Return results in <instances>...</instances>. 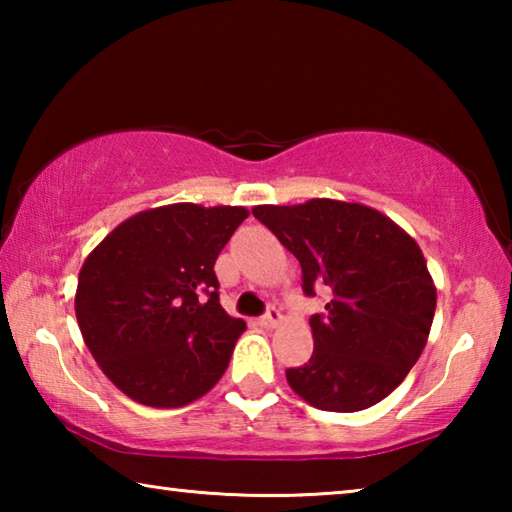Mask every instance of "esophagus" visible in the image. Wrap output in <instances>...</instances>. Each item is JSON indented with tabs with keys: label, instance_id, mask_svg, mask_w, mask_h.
<instances>
[{
	"label": "esophagus",
	"instance_id": "esophagus-1",
	"mask_svg": "<svg viewBox=\"0 0 512 512\" xmlns=\"http://www.w3.org/2000/svg\"><path fill=\"white\" fill-rule=\"evenodd\" d=\"M282 311L280 309H275V307H271V309H268L266 311V314L262 316V318H259V323H262L264 327H277V325H280L282 323Z\"/></svg>",
	"mask_w": 512,
	"mask_h": 512
}]
</instances>
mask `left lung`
Masks as SVG:
<instances>
[{
  "mask_svg": "<svg viewBox=\"0 0 512 512\" xmlns=\"http://www.w3.org/2000/svg\"><path fill=\"white\" fill-rule=\"evenodd\" d=\"M253 214L298 257L307 296L320 282L334 293L325 316L309 320L311 359L287 370L293 393L336 413L391 395L420 359L436 314L418 241L375 207L334 198L257 205Z\"/></svg>",
  "mask_w": 512,
  "mask_h": 512,
  "instance_id": "obj_1",
  "label": "left lung"
}]
</instances>
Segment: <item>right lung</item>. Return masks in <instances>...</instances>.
I'll return each mask as SVG.
<instances>
[{
	"label": "right lung",
	"instance_id": "1",
	"mask_svg": "<svg viewBox=\"0 0 512 512\" xmlns=\"http://www.w3.org/2000/svg\"><path fill=\"white\" fill-rule=\"evenodd\" d=\"M246 216L241 205L153 207L85 257L76 320L103 375L131 400L178 409L223 377L246 323L221 307L214 262Z\"/></svg>",
	"mask_w": 512,
	"mask_h": 512
}]
</instances>
